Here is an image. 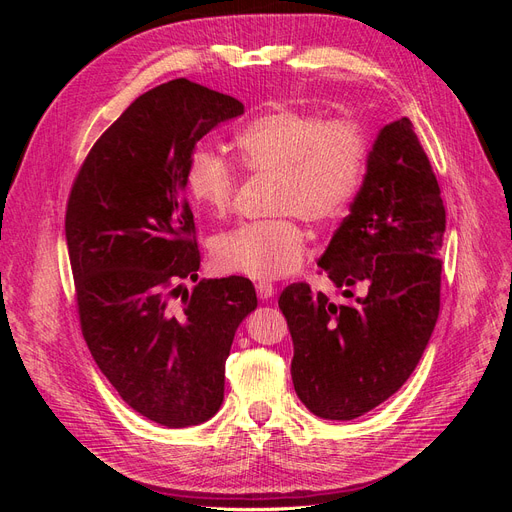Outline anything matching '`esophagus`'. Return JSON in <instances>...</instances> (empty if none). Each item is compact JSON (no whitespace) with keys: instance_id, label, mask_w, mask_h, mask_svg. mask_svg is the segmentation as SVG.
Listing matches in <instances>:
<instances>
[{"instance_id":"obj_1","label":"esophagus","mask_w":512,"mask_h":512,"mask_svg":"<svg viewBox=\"0 0 512 512\" xmlns=\"http://www.w3.org/2000/svg\"><path fill=\"white\" fill-rule=\"evenodd\" d=\"M275 290H277V288H275L271 282H265V280L256 282V292H258V299H262V301L271 299L273 294H275Z\"/></svg>"}]
</instances>
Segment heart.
Here are the masks:
<instances>
[{
    "mask_svg": "<svg viewBox=\"0 0 512 512\" xmlns=\"http://www.w3.org/2000/svg\"><path fill=\"white\" fill-rule=\"evenodd\" d=\"M235 147L243 168L275 177L273 211L286 215L224 232L215 241L213 260L222 273L275 280L297 267L305 252V232L292 212L312 224L346 213L363 181L367 134L352 119L322 121L277 108L247 123ZM185 188L198 209L222 218L235 198L237 173L220 153L196 147L185 168Z\"/></svg>",
    "mask_w": 512,
    "mask_h": 512,
    "instance_id": "b5f03b06",
    "label": "heart"
}]
</instances>
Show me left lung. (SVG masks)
<instances>
[{"instance_id":"obj_1","label":"left lung","mask_w":512,"mask_h":512,"mask_svg":"<svg viewBox=\"0 0 512 512\" xmlns=\"http://www.w3.org/2000/svg\"><path fill=\"white\" fill-rule=\"evenodd\" d=\"M444 228L438 179L412 121L386 123L350 213L318 260L337 288L363 284L367 294L339 305L301 282L277 301L294 346V391L309 412L352 421L410 378L440 312Z\"/></svg>"}]
</instances>
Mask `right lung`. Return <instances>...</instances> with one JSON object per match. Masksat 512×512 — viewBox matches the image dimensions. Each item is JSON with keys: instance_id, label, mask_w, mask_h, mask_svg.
I'll return each instance as SVG.
<instances>
[{"instance_id": "right-lung-1", "label": "right lung", "mask_w": 512, "mask_h": 512, "mask_svg": "<svg viewBox=\"0 0 512 512\" xmlns=\"http://www.w3.org/2000/svg\"><path fill=\"white\" fill-rule=\"evenodd\" d=\"M243 104L188 79L138 96L74 179L66 241L81 329L126 404L164 427L209 421L224 401L232 339L258 299L247 277L196 282L200 252L185 200L196 143Z\"/></svg>"}]
</instances>
